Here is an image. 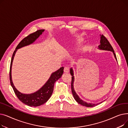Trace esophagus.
<instances>
[{"label": "esophagus", "instance_id": "obj_1", "mask_svg": "<svg viewBox=\"0 0 128 128\" xmlns=\"http://www.w3.org/2000/svg\"><path fill=\"white\" fill-rule=\"evenodd\" d=\"M64 72H66L68 73L69 72V68L68 66H65L64 68Z\"/></svg>", "mask_w": 128, "mask_h": 128}]
</instances>
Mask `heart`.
I'll return each instance as SVG.
<instances>
[{
    "label": "heart",
    "mask_w": 128,
    "mask_h": 128,
    "mask_svg": "<svg viewBox=\"0 0 128 128\" xmlns=\"http://www.w3.org/2000/svg\"><path fill=\"white\" fill-rule=\"evenodd\" d=\"M79 42H80V40H79Z\"/></svg>",
    "instance_id": "obj_1"
}]
</instances>
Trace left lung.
I'll return each instance as SVG.
<instances>
[{"label": "left lung", "instance_id": "8db88e82", "mask_svg": "<svg viewBox=\"0 0 128 128\" xmlns=\"http://www.w3.org/2000/svg\"><path fill=\"white\" fill-rule=\"evenodd\" d=\"M100 44L98 46V49H100V50H106V51H112L114 57H115V59L117 60V58H116V56L115 53H114V49L112 48V46L111 44H110V43L108 41L105 36H104L103 35H100ZM70 73L72 75V84H71V88H72V95L74 98L75 100H76V102L77 103H78L79 104H81L84 106L86 107H92L93 106H95L98 104H99L100 103H102L100 102V103H98V104H93V103H87L84 100H82L81 98H79V96L77 95V94L76 93V92L75 91L74 89V81H75V78H74V71L72 68H70Z\"/></svg>", "mask_w": 128, "mask_h": 128}]
</instances>
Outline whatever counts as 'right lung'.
<instances>
[{"mask_svg": "<svg viewBox=\"0 0 128 128\" xmlns=\"http://www.w3.org/2000/svg\"><path fill=\"white\" fill-rule=\"evenodd\" d=\"M44 31V30H38L24 38L17 46L16 50L13 53L11 60L10 68V81L11 85L18 98L24 104L32 107H36L42 105L46 102L47 100L50 98L53 91L54 83L61 77L63 75L64 68L62 67L55 72L52 73L48 81L38 91L30 94H24L18 91L13 83L11 75L12 62L18 49L34 42Z\"/></svg>", "mask_w": 128, "mask_h": 128, "instance_id": "right-lung-1", "label": "right lung"}]
</instances>
